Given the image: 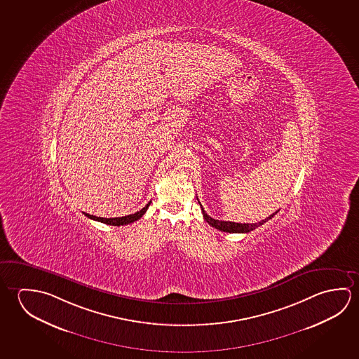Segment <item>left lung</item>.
<instances>
[{
	"label": "left lung",
	"mask_w": 359,
	"mask_h": 359,
	"mask_svg": "<svg viewBox=\"0 0 359 359\" xmlns=\"http://www.w3.org/2000/svg\"><path fill=\"white\" fill-rule=\"evenodd\" d=\"M198 201H199V200H198ZM200 208H201L203 217L205 219L206 223L209 224V225H212V228H215V229L222 230V231H226V233H249V231H252V230L257 229V228L260 226V225H263V224L266 223L269 219H271V217H274L276 214V212H273L271 215H269V217L264 219V220H262V222H258V223L241 224L234 223V222H224V220L212 219V217H209V215L206 214V212L204 210V208L201 206V204H200Z\"/></svg>",
	"instance_id": "1"
}]
</instances>
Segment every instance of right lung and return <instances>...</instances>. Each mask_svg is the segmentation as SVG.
<instances>
[{
  "mask_svg": "<svg viewBox=\"0 0 359 359\" xmlns=\"http://www.w3.org/2000/svg\"><path fill=\"white\" fill-rule=\"evenodd\" d=\"M150 203L151 201H149L147 205L142 208V210H139V212H136L135 214H130V215H126V217H95V215H90L88 212H83L86 217H90V219H93V220H96V222H101V223L107 224V225H115V226H120V225H126V224L134 223L136 220H139L140 217L147 212V208L150 205Z\"/></svg>",
  "mask_w": 359,
  "mask_h": 359,
  "instance_id": "obj_1",
  "label": "right lung"
}]
</instances>
